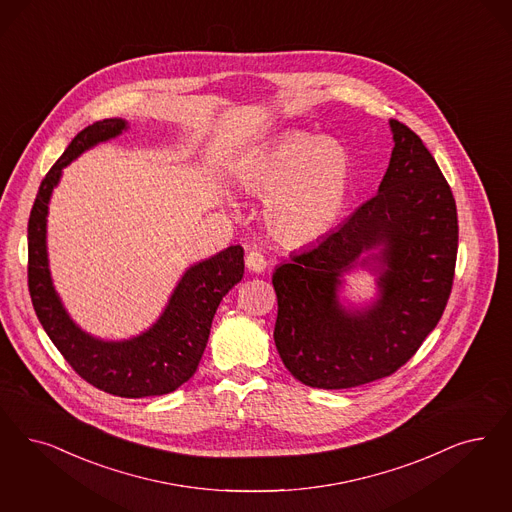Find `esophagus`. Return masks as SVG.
<instances>
[{
    "label": "esophagus",
    "mask_w": 512,
    "mask_h": 512,
    "mask_svg": "<svg viewBox=\"0 0 512 512\" xmlns=\"http://www.w3.org/2000/svg\"><path fill=\"white\" fill-rule=\"evenodd\" d=\"M246 266L247 270H251V272H265V255L261 251H257V249H251L246 255Z\"/></svg>",
    "instance_id": "esophagus-1"
}]
</instances>
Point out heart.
Segmentation results:
<instances>
[{
	"label": "heart",
	"instance_id": "heart-1",
	"mask_svg": "<svg viewBox=\"0 0 512 512\" xmlns=\"http://www.w3.org/2000/svg\"><path fill=\"white\" fill-rule=\"evenodd\" d=\"M348 181L350 157L338 141L289 132L247 168L242 187L266 198V227L280 242L304 246L333 229Z\"/></svg>",
	"mask_w": 512,
	"mask_h": 512
}]
</instances>
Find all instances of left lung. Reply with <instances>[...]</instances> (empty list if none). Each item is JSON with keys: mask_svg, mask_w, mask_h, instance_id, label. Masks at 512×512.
I'll return each mask as SVG.
<instances>
[{"mask_svg": "<svg viewBox=\"0 0 512 512\" xmlns=\"http://www.w3.org/2000/svg\"><path fill=\"white\" fill-rule=\"evenodd\" d=\"M389 124L395 147L378 194L272 276L276 348L287 371L310 388H357L399 371L450 299L459 234L454 194L422 138L395 119ZM376 246L375 261L385 265L381 299L348 313L335 297L339 278Z\"/></svg>", "mask_w": 512, "mask_h": 512, "instance_id": "obj_1", "label": "left lung"}]
</instances>
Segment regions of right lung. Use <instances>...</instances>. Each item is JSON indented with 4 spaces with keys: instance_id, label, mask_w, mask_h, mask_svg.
<instances>
[{
    "instance_id": "add662e5",
    "label": "right lung",
    "mask_w": 512,
    "mask_h": 512,
    "mask_svg": "<svg viewBox=\"0 0 512 512\" xmlns=\"http://www.w3.org/2000/svg\"><path fill=\"white\" fill-rule=\"evenodd\" d=\"M124 128L123 119L90 124L43 177L28 221V289L39 323L73 371L94 388L140 399L170 393L196 372L217 306L244 276V249L230 246L191 266L159 321L138 338L102 342L75 327L54 293L47 268V204L66 164L92 145L119 136Z\"/></svg>"
}]
</instances>
